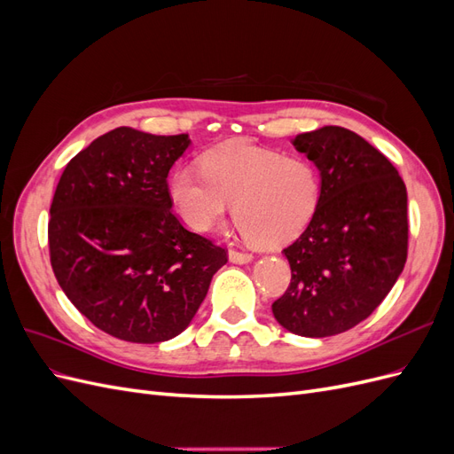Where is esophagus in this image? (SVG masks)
Returning a JSON list of instances; mask_svg holds the SVG:
<instances>
[{"label":"esophagus","mask_w":454,"mask_h":454,"mask_svg":"<svg viewBox=\"0 0 454 454\" xmlns=\"http://www.w3.org/2000/svg\"><path fill=\"white\" fill-rule=\"evenodd\" d=\"M254 259L252 254H246V252H237V250H231L229 252V261L231 263H237V265H246L250 263V261Z\"/></svg>","instance_id":"34e87169"}]
</instances>
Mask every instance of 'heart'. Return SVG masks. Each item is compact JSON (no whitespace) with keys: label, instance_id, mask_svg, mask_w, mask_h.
<instances>
[{"label":"heart","instance_id":"b5f03b06","mask_svg":"<svg viewBox=\"0 0 454 454\" xmlns=\"http://www.w3.org/2000/svg\"><path fill=\"white\" fill-rule=\"evenodd\" d=\"M200 171L180 168L170 180L177 215L197 232L215 227L232 202L240 235L272 248L301 235L320 204V174L303 157L229 142L206 151Z\"/></svg>","mask_w":454,"mask_h":454}]
</instances>
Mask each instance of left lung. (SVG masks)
<instances>
[{"instance_id": "left-lung-1", "label": "left lung", "mask_w": 454, "mask_h": 454, "mask_svg": "<svg viewBox=\"0 0 454 454\" xmlns=\"http://www.w3.org/2000/svg\"><path fill=\"white\" fill-rule=\"evenodd\" d=\"M320 172L314 217L292 246V282L272 303L277 322L301 337L358 325L390 294L407 259V189L362 136L324 127L292 140Z\"/></svg>"}]
</instances>
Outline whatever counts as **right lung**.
Masks as SVG:
<instances>
[{
  "mask_svg": "<svg viewBox=\"0 0 454 454\" xmlns=\"http://www.w3.org/2000/svg\"><path fill=\"white\" fill-rule=\"evenodd\" d=\"M187 134L119 127L67 162L49 219L51 265L102 332L153 345L195 318L227 254L172 214L167 177Z\"/></svg>",
  "mask_w": 454,
  "mask_h": 454,
  "instance_id": "right-lung-1",
  "label": "right lung"
}]
</instances>
